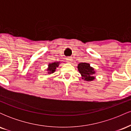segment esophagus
Masks as SVG:
<instances>
[{
    "mask_svg": "<svg viewBox=\"0 0 131 131\" xmlns=\"http://www.w3.org/2000/svg\"><path fill=\"white\" fill-rule=\"evenodd\" d=\"M66 60H67V62L69 63H70L72 61V58H71V57H68Z\"/></svg>",
    "mask_w": 131,
    "mask_h": 131,
    "instance_id": "1",
    "label": "esophagus"
}]
</instances>
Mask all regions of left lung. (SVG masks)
<instances>
[{"label": "left lung", "mask_w": 131, "mask_h": 131, "mask_svg": "<svg viewBox=\"0 0 131 131\" xmlns=\"http://www.w3.org/2000/svg\"><path fill=\"white\" fill-rule=\"evenodd\" d=\"M78 69L82 76V79L86 81L94 80L95 74L94 68L91 67L90 64L87 63H80L78 64Z\"/></svg>", "instance_id": "8db88e82"}]
</instances>
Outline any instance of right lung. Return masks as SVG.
<instances>
[{"instance_id":"obj_1","label":"right lung","mask_w":131,"mask_h":131,"mask_svg":"<svg viewBox=\"0 0 131 131\" xmlns=\"http://www.w3.org/2000/svg\"><path fill=\"white\" fill-rule=\"evenodd\" d=\"M60 62H53L52 63L49 64L48 65V68H47V71L48 74H52L55 71V70L57 67L59 66Z\"/></svg>"}]
</instances>
